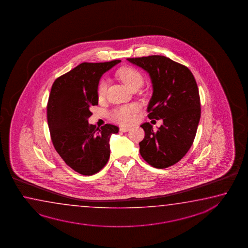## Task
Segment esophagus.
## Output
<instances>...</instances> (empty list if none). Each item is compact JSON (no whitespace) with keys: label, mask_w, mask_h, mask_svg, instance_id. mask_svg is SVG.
<instances>
[{"label":"esophagus","mask_w":248,"mask_h":248,"mask_svg":"<svg viewBox=\"0 0 248 248\" xmlns=\"http://www.w3.org/2000/svg\"><path fill=\"white\" fill-rule=\"evenodd\" d=\"M129 130H130V127H129V126H121V127H120V131H121V132H124V133H125V132H127V131Z\"/></svg>","instance_id":"esophagus-1"}]
</instances>
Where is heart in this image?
Masks as SVG:
<instances>
[{"mask_svg":"<svg viewBox=\"0 0 248 248\" xmlns=\"http://www.w3.org/2000/svg\"><path fill=\"white\" fill-rule=\"evenodd\" d=\"M118 76L124 82L129 89H133L135 86H140L142 85V76L140 72L135 68L123 67L119 70ZM108 89V81L103 79L99 82L98 86V93L99 97H103L106 94V92ZM138 111V108L135 105H126L122 106L113 109L110 113L109 117L113 122H118L122 125L130 124L134 122L135 118V113Z\"/></svg>","mask_w":248,"mask_h":248,"instance_id":"heart-1","label":"heart"}]
</instances>
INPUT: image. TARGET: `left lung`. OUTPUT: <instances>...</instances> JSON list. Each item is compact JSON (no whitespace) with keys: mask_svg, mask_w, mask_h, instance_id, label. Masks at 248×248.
Wrapping results in <instances>:
<instances>
[{"mask_svg":"<svg viewBox=\"0 0 248 248\" xmlns=\"http://www.w3.org/2000/svg\"><path fill=\"white\" fill-rule=\"evenodd\" d=\"M126 60L149 73L153 88L149 118L162 120L156 131L149 122L140 125L145 132L140 155L156 169L172 166L189 151L196 136L201 116L197 82L188 68L164 56Z\"/></svg>","mask_w":248,"mask_h":248,"instance_id":"obj_1","label":"left lung"}]
</instances>
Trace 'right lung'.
<instances>
[{"instance_id": "right-lung-1", "label": "right lung", "mask_w": 248, "mask_h": 248, "mask_svg": "<svg viewBox=\"0 0 248 248\" xmlns=\"http://www.w3.org/2000/svg\"><path fill=\"white\" fill-rule=\"evenodd\" d=\"M121 60L82 63L55 80L47 105V120L56 151L73 170L91 176L110 156V138L119 127L89 124L92 106L98 105V86L105 72Z\"/></svg>"}]
</instances>
